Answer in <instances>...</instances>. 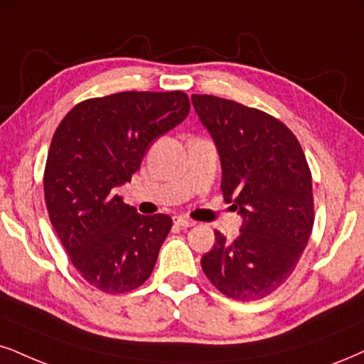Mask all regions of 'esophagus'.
I'll list each match as a JSON object with an SVG mask.
<instances>
[{"label": "esophagus", "mask_w": 364, "mask_h": 364, "mask_svg": "<svg viewBox=\"0 0 364 364\" xmlns=\"http://www.w3.org/2000/svg\"><path fill=\"white\" fill-rule=\"evenodd\" d=\"M173 224L178 228H191V226H194L196 221H192V219H187V218H182V216H173Z\"/></svg>", "instance_id": "obj_1"}]
</instances>
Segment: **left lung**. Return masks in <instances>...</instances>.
I'll list each match as a JSON object with an SVG mask.
<instances>
[{
	"instance_id": "8db88e82",
	"label": "left lung",
	"mask_w": 364,
	"mask_h": 364,
	"mask_svg": "<svg viewBox=\"0 0 364 364\" xmlns=\"http://www.w3.org/2000/svg\"><path fill=\"white\" fill-rule=\"evenodd\" d=\"M192 105L216 143L224 200L243 218L231 243L214 231L216 243L200 264L221 294L259 300L285 284L311 237V168L280 119L209 94H192Z\"/></svg>"
}]
</instances>
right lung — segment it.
I'll list each match as a JSON object with an SVG mask.
<instances>
[{"instance_id": "add662e5", "label": "right lung", "mask_w": 364, "mask_h": 364, "mask_svg": "<svg viewBox=\"0 0 364 364\" xmlns=\"http://www.w3.org/2000/svg\"><path fill=\"white\" fill-rule=\"evenodd\" d=\"M189 111L182 91H127L79 102L57 127L43 173L45 204L89 285L124 294L154 272L172 218L141 216L116 189L132 181L151 143Z\"/></svg>"}]
</instances>
